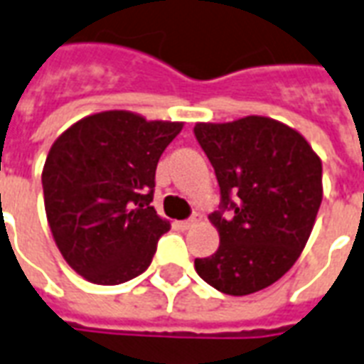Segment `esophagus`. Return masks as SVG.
I'll return each instance as SVG.
<instances>
[{"label": "esophagus", "instance_id": "esophagus-1", "mask_svg": "<svg viewBox=\"0 0 364 364\" xmlns=\"http://www.w3.org/2000/svg\"><path fill=\"white\" fill-rule=\"evenodd\" d=\"M201 220H203L201 213H193L192 218H188V220H180V223H176V226H178L180 230H188V228H192V226H196V224L201 223Z\"/></svg>", "mask_w": 364, "mask_h": 364}]
</instances>
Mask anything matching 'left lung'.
Instances as JSON below:
<instances>
[{
  "label": "left lung",
  "instance_id": "obj_1",
  "mask_svg": "<svg viewBox=\"0 0 364 364\" xmlns=\"http://www.w3.org/2000/svg\"><path fill=\"white\" fill-rule=\"evenodd\" d=\"M196 138L211 161L223 211L209 215L220 245L196 259L205 282L228 296L269 288L301 255L322 201V161L301 134L250 114L198 122ZM224 210H232L224 218Z\"/></svg>",
  "mask_w": 364,
  "mask_h": 364
}]
</instances>
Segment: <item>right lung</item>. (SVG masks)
<instances>
[{
	"label": "right lung",
	"mask_w": 364,
	"mask_h": 364,
	"mask_svg": "<svg viewBox=\"0 0 364 364\" xmlns=\"http://www.w3.org/2000/svg\"><path fill=\"white\" fill-rule=\"evenodd\" d=\"M182 127L101 111L53 141L42 171L46 215L63 259L88 282L117 286L151 264L171 228L149 205L155 168Z\"/></svg>",
	"instance_id": "right-lung-1"
}]
</instances>
